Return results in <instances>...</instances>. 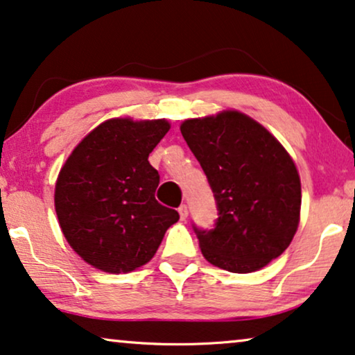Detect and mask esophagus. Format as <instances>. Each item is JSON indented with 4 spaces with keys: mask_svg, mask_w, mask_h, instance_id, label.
<instances>
[{
    "mask_svg": "<svg viewBox=\"0 0 355 355\" xmlns=\"http://www.w3.org/2000/svg\"><path fill=\"white\" fill-rule=\"evenodd\" d=\"M178 211H179V216H181V220H186V218L189 216V208L186 203H182V205L178 208Z\"/></svg>",
    "mask_w": 355,
    "mask_h": 355,
    "instance_id": "obj_1",
    "label": "esophagus"
}]
</instances>
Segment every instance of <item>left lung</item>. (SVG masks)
Wrapping results in <instances>:
<instances>
[{
  "label": "left lung",
  "mask_w": 355,
  "mask_h": 355,
  "mask_svg": "<svg viewBox=\"0 0 355 355\" xmlns=\"http://www.w3.org/2000/svg\"><path fill=\"white\" fill-rule=\"evenodd\" d=\"M181 134L218 208L211 230L192 225L203 257L231 273H250L278 259L300 215V179L283 145L239 111L187 119Z\"/></svg>",
  "instance_id": "1"
}]
</instances>
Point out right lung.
<instances>
[{"label": "right lung", "instance_id": "1", "mask_svg": "<svg viewBox=\"0 0 355 355\" xmlns=\"http://www.w3.org/2000/svg\"><path fill=\"white\" fill-rule=\"evenodd\" d=\"M168 121L110 119L74 148L56 181L55 208L69 245L95 268L129 273L152 260L179 213L155 198L148 155Z\"/></svg>", "mask_w": 355, "mask_h": 355}]
</instances>
